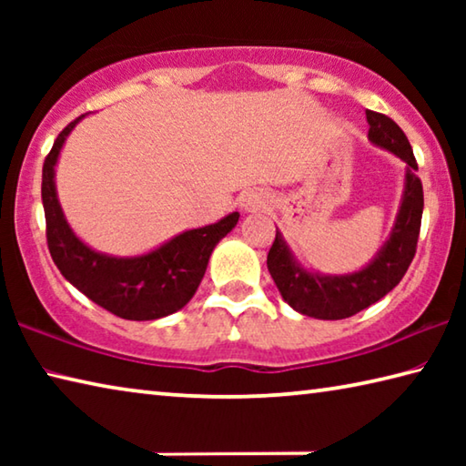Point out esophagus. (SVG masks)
I'll return each mask as SVG.
<instances>
[{
    "instance_id": "34e87169",
    "label": "esophagus",
    "mask_w": 466,
    "mask_h": 466,
    "mask_svg": "<svg viewBox=\"0 0 466 466\" xmlns=\"http://www.w3.org/2000/svg\"><path fill=\"white\" fill-rule=\"evenodd\" d=\"M267 205V201H265V197L263 195H258V193H252V195H247L242 199V208L247 209V211H255V209H261V208H265Z\"/></svg>"
}]
</instances>
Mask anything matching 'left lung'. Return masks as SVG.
I'll return each instance as SVG.
<instances>
[{
  "label": "left lung",
  "mask_w": 466,
  "mask_h": 466,
  "mask_svg": "<svg viewBox=\"0 0 466 466\" xmlns=\"http://www.w3.org/2000/svg\"><path fill=\"white\" fill-rule=\"evenodd\" d=\"M366 119L370 125V141L407 162L403 203H400L389 242L366 269L351 275L327 278V275L309 273L294 261L281 234L275 232V240L267 255V269L283 299L306 317L322 320L353 317L384 298L394 286H399L415 257L421 230L423 187L420 177L415 175L417 160L411 144L390 116L366 110Z\"/></svg>",
  "instance_id": "8db88e82"
}]
</instances>
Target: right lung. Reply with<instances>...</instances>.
Segmentation results:
<instances>
[{
	"mask_svg": "<svg viewBox=\"0 0 466 466\" xmlns=\"http://www.w3.org/2000/svg\"><path fill=\"white\" fill-rule=\"evenodd\" d=\"M84 116V115H82ZM77 116L63 129L43 164V208L46 247L63 278L94 304L127 320H154L177 312L193 298L216 244L238 222V211L218 224L178 234L147 255L116 258L92 250L63 218L55 193V162Z\"/></svg>",
	"mask_w": 466,
	"mask_h": 466,
	"instance_id": "1",
	"label": "right lung"
}]
</instances>
